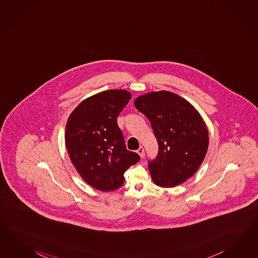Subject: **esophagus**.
Segmentation results:
<instances>
[{
    "label": "esophagus",
    "mask_w": 258,
    "mask_h": 258,
    "mask_svg": "<svg viewBox=\"0 0 258 258\" xmlns=\"http://www.w3.org/2000/svg\"><path fill=\"white\" fill-rule=\"evenodd\" d=\"M137 152H138V155L142 158L144 156V148L143 147H139V149L137 150Z\"/></svg>",
    "instance_id": "esophagus-1"
}]
</instances>
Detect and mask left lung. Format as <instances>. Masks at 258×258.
I'll return each instance as SVG.
<instances>
[{
	"label": "left lung",
	"mask_w": 258,
	"mask_h": 258,
	"mask_svg": "<svg viewBox=\"0 0 258 258\" xmlns=\"http://www.w3.org/2000/svg\"><path fill=\"white\" fill-rule=\"evenodd\" d=\"M134 104L150 120L158 140V156L149 162L152 181L161 187L186 182L204 162L209 146L201 114L185 98L169 91L139 96Z\"/></svg>",
	"instance_id": "obj_1"
}]
</instances>
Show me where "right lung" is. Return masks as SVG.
I'll list each match as a JSON object with an SVG mask.
<instances>
[{"label": "right lung", "mask_w": 258, "mask_h": 258, "mask_svg": "<svg viewBox=\"0 0 258 258\" xmlns=\"http://www.w3.org/2000/svg\"><path fill=\"white\" fill-rule=\"evenodd\" d=\"M128 91H103L79 104L66 124L65 144L73 166L94 188L108 192L120 188L123 174L140 161L127 150L117 117L129 102Z\"/></svg>", "instance_id": "right-lung-1"}]
</instances>
